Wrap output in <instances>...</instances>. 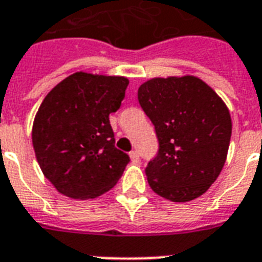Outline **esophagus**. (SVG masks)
Here are the masks:
<instances>
[{"label": "esophagus", "mask_w": 262, "mask_h": 262, "mask_svg": "<svg viewBox=\"0 0 262 262\" xmlns=\"http://www.w3.org/2000/svg\"><path fill=\"white\" fill-rule=\"evenodd\" d=\"M129 159L133 163H139V154L135 150H133V151H129Z\"/></svg>", "instance_id": "esophagus-1"}]
</instances>
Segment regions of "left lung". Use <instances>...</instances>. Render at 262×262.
Instances as JSON below:
<instances>
[{"mask_svg":"<svg viewBox=\"0 0 262 262\" xmlns=\"http://www.w3.org/2000/svg\"><path fill=\"white\" fill-rule=\"evenodd\" d=\"M138 101L159 139L145 169L151 190L173 202L202 195L226 163L232 133L226 103L195 76L150 79Z\"/></svg>","mask_w":262,"mask_h":262,"instance_id":"left-lung-1","label":"left lung"}]
</instances>
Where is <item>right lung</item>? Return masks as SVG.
Here are the masks:
<instances>
[{"mask_svg":"<svg viewBox=\"0 0 262 262\" xmlns=\"http://www.w3.org/2000/svg\"><path fill=\"white\" fill-rule=\"evenodd\" d=\"M128 79L76 72L40 103L32 146L40 169L71 198H95L117 183L129 163L115 146L109 115L120 108Z\"/></svg>","mask_w":262,"mask_h":262,"instance_id":"1","label":"right lung"}]
</instances>
